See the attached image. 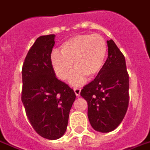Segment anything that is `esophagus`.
<instances>
[{
    "label": "esophagus",
    "instance_id": "34e87169",
    "mask_svg": "<svg viewBox=\"0 0 150 150\" xmlns=\"http://www.w3.org/2000/svg\"><path fill=\"white\" fill-rule=\"evenodd\" d=\"M74 92H75V95L79 97L80 96V92H81V89L80 88H74Z\"/></svg>",
    "mask_w": 150,
    "mask_h": 150
}]
</instances>
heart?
Segmentation results:
<instances>
[{
	"instance_id": "obj_1",
	"label": "heart",
	"mask_w": 150,
	"mask_h": 150,
	"mask_svg": "<svg viewBox=\"0 0 150 150\" xmlns=\"http://www.w3.org/2000/svg\"><path fill=\"white\" fill-rule=\"evenodd\" d=\"M60 53L53 51L51 64L55 74L66 80L72 71V64L76 69L69 79L72 86L81 85L86 76L93 79L105 64L108 46L105 38L99 34H79L71 38L61 45Z\"/></svg>"
}]
</instances>
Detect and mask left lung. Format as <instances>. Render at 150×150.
Masks as SVG:
<instances>
[{"mask_svg": "<svg viewBox=\"0 0 150 150\" xmlns=\"http://www.w3.org/2000/svg\"><path fill=\"white\" fill-rule=\"evenodd\" d=\"M108 58L80 95L88 105V118L95 131L107 133L118 127L129 105V75L125 57L113 40L107 41Z\"/></svg>", "mask_w": 150, "mask_h": 150, "instance_id": "obj_1", "label": "left lung"}]
</instances>
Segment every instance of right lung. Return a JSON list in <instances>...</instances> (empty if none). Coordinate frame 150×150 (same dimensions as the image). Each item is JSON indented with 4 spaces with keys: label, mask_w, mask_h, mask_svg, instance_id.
Instances as JSON below:
<instances>
[{
    "label": "right lung",
    "mask_w": 150,
    "mask_h": 150,
    "mask_svg": "<svg viewBox=\"0 0 150 150\" xmlns=\"http://www.w3.org/2000/svg\"><path fill=\"white\" fill-rule=\"evenodd\" d=\"M54 34L40 36L22 67L21 100L30 123L40 136L60 139L67 129L74 90L56 77L51 64Z\"/></svg>",
    "instance_id": "right-lung-1"
}]
</instances>
